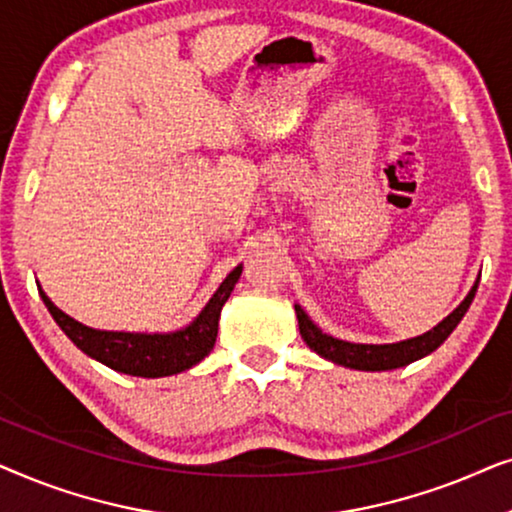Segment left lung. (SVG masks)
<instances>
[{"label":"left lung","instance_id":"left-lung-1","mask_svg":"<svg viewBox=\"0 0 512 512\" xmlns=\"http://www.w3.org/2000/svg\"><path fill=\"white\" fill-rule=\"evenodd\" d=\"M475 291H478V282L473 284V289L468 291V296L464 300H461L457 310L447 314V317L440 321L438 326H433L429 333L417 335V338L403 342H391V345H356V342L338 340L333 338V335H326L310 317H307L300 305H296V317L305 345L314 349L319 356H324V359L354 370H394L422 359V356L431 354L433 349L443 345L447 335L457 328L461 317H464L468 307H471Z\"/></svg>","mask_w":512,"mask_h":512}]
</instances>
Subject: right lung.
I'll return each mask as SVG.
<instances>
[{
  "mask_svg": "<svg viewBox=\"0 0 512 512\" xmlns=\"http://www.w3.org/2000/svg\"><path fill=\"white\" fill-rule=\"evenodd\" d=\"M242 275V265L230 272L223 279L219 289L209 303L202 307V312L191 324L181 331L172 333H125V331H97V328L83 326L55 307L51 298L39 289V296L51 312L69 340L88 354L90 359L104 363L118 373L135 375V377H167L177 375L181 370L193 368L214 349L216 333H219L221 307L230 298V291L235 289L237 279Z\"/></svg>",
  "mask_w": 512,
  "mask_h": 512,
  "instance_id": "obj_1",
  "label": "right lung"
}]
</instances>
